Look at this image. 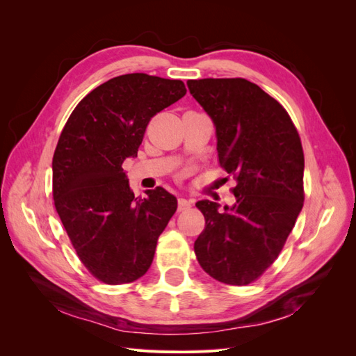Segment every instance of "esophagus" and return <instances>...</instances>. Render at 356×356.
Segmentation results:
<instances>
[{"label":"esophagus","instance_id":"esophagus-1","mask_svg":"<svg viewBox=\"0 0 356 356\" xmlns=\"http://www.w3.org/2000/svg\"><path fill=\"white\" fill-rule=\"evenodd\" d=\"M191 208V202L187 200V199H178V211H187Z\"/></svg>","mask_w":356,"mask_h":356}]
</instances>
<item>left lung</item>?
I'll return each mask as SVG.
<instances>
[{"mask_svg":"<svg viewBox=\"0 0 356 356\" xmlns=\"http://www.w3.org/2000/svg\"><path fill=\"white\" fill-rule=\"evenodd\" d=\"M217 131L220 166L236 179V203L218 212L200 200L204 230L195 242L202 268L217 281L248 285L281 254L303 208L305 154L284 106L245 79L188 80Z\"/></svg>","mask_w":356,"mask_h":356,"instance_id":"1","label":"left lung"}]
</instances>
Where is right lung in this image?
I'll list each match as a JSON object with an SVG mask.
<instances>
[{"label": "right lung", "mask_w": 356, "mask_h": 356, "mask_svg": "<svg viewBox=\"0 0 356 356\" xmlns=\"http://www.w3.org/2000/svg\"><path fill=\"white\" fill-rule=\"evenodd\" d=\"M186 92L181 80L118 75L86 95L62 129L53 200L80 261L104 284L144 276L177 211V197L161 187L135 197L123 161L138 154L152 117Z\"/></svg>", "instance_id": "add662e5"}]
</instances>
